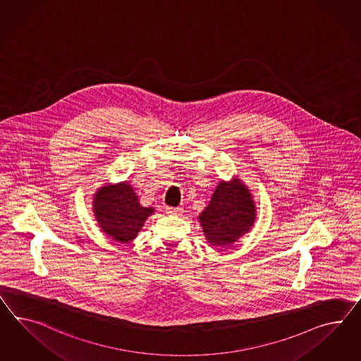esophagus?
Instances as JSON below:
<instances>
[{
	"label": "esophagus",
	"instance_id": "1",
	"mask_svg": "<svg viewBox=\"0 0 361 361\" xmlns=\"http://www.w3.org/2000/svg\"><path fill=\"white\" fill-rule=\"evenodd\" d=\"M183 207H172V206H166V214L171 215H180L183 213Z\"/></svg>",
	"mask_w": 361,
	"mask_h": 361
}]
</instances>
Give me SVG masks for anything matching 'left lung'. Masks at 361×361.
Returning a JSON list of instances; mask_svg holds the SVG:
<instances>
[{"label": "left lung", "instance_id": "obj_1", "mask_svg": "<svg viewBox=\"0 0 361 361\" xmlns=\"http://www.w3.org/2000/svg\"><path fill=\"white\" fill-rule=\"evenodd\" d=\"M255 205L248 189L239 181L221 183L210 204L200 215L207 242L212 245H228L248 233L254 226Z\"/></svg>", "mask_w": 361, "mask_h": 361}]
</instances>
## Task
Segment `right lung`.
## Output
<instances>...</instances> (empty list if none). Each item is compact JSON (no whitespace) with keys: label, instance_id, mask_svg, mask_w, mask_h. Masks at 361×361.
I'll list each match as a JSON object with an SVG mask.
<instances>
[{"label":"right lung","instance_id":"obj_1","mask_svg":"<svg viewBox=\"0 0 361 361\" xmlns=\"http://www.w3.org/2000/svg\"><path fill=\"white\" fill-rule=\"evenodd\" d=\"M152 213V207L139 205L137 195L127 183L101 188L94 198L98 224L105 234L121 243L133 240Z\"/></svg>","mask_w":361,"mask_h":361}]
</instances>
